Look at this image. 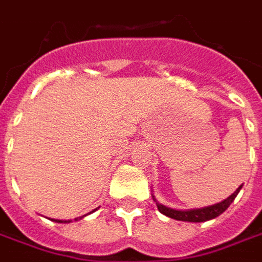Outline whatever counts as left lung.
Masks as SVG:
<instances>
[{
    "mask_svg": "<svg viewBox=\"0 0 262 262\" xmlns=\"http://www.w3.org/2000/svg\"><path fill=\"white\" fill-rule=\"evenodd\" d=\"M242 189V185H241L238 189H236L234 193H232L230 197L222 201V203L213 204V205H209V207L205 208H199V209H189V211H178V209H172V208H168L163 204H160L158 200L152 195V199L156 203V207L159 209L160 213L171 217L175 220H182V222H193V223H201V222H207V220L215 219L219 215H222L228 207L230 204L235 200L236 194L239 193V190Z\"/></svg>",
    "mask_w": 262,
    "mask_h": 262,
    "instance_id": "obj_1",
    "label": "left lung"
}]
</instances>
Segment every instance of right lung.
<instances>
[{
	"instance_id": "add662e5",
	"label": "right lung",
	"mask_w": 262,
	"mask_h": 262,
	"mask_svg": "<svg viewBox=\"0 0 262 262\" xmlns=\"http://www.w3.org/2000/svg\"><path fill=\"white\" fill-rule=\"evenodd\" d=\"M94 212V211H92ZM53 220V222H57V223H69V222H71V220H57V219H51Z\"/></svg>"
}]
</instances>
